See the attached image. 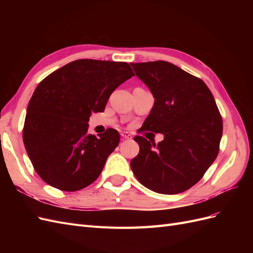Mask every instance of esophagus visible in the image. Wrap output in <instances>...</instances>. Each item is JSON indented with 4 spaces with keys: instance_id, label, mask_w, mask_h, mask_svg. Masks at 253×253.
<instances>
[{
    "instance_id": "34e87169",
    "label": "esophagus",
    "mask_w": 253,
    "mask_h": 253,
    "mask_svg": "<svg viewBox=\"0 0 253 253\" xmlns=\"http://www.w3.org/2000/svg\"><path fill=\"white\" fill-rule=\"evenodd\" d=\"M121 138L122 139H131L132 138V135L129 134L128 132H122L121 133Z\"/></svg>"
}]
</instances>
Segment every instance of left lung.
<instances>
[{
    "label": "left lung",
    "instance_id": "left-lung-1",
    "mask_svg": "<svg viewBox=\"0 0 253 253\" xmlns=\"http://www.w3.org/2000/svg\"><path fill=\"white\" fill-rule=\"evenodd\" d=\"M154 96L142 128L162 133L151 143L141 136L139 154L131 160L141 185L162 194H178L200 180L218 154L223 120L208 86L166 61L131 63Z\"/></svg>",
    "mask_w": 253,
    "mask_h": 253
}]
</instances>
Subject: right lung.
I'll return each mask as SVG.
<instances>
[{
	"label": "right lung",
	"mask_w": 253,
	"mask_h": 253,
	"mask_svg": "<svg viewBox=\"0 0 253 253\" xmlns=\"http://www.w3.org/2000/svg\"><path fill=\"white\" fill-rule=\"evenodd\" d=\"M134 73L126 62L73 61L40 82L27 106L23 140L36 172L49 186L78 191L100 175L119 133L88 134L91 113L103 112L113 91Z\"/></svg>",
	"instance_id": "right-lung-1"
}]
</instances>
